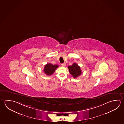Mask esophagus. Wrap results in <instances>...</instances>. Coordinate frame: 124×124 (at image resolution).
I'll use <instances>...</instances> for the list:
<instances>
[{"mask_svg": "<svg viewBox=\"0 0 124 124\" xmlns=\"http://www.w3.org/2000/svg\"><path fill=\"white\" fill-rule=\"evenodd\" d=\"M61 65H62V66L64 67V66H65V65H66V64H65V63H62V64H61Z\"/></svg>", "mask_w": 124, "mask_h": 124, "instance_id": "34e87169", "label": "esophagus"}]
</instances>
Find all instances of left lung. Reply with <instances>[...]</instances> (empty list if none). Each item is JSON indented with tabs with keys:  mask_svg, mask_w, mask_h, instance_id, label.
I'll return each instance as SVG.
<instances>
[{
	"mask_svg": "<svg viewBox=\"0 0 124 124\" xmlns=\"http://www.w3.org/2000/svg\"><path fill=\"white\" fill-rule=\"evenodd\" d=\"M69 72L74 78L79 76L82 73L80 67L77 63H73L72 65L68 66Z\"/></svg>",
	"mask_w": 124,
	"mask_h": 124,
	"instance_id": "1",
	"label": "left lung"
}]
</instances>
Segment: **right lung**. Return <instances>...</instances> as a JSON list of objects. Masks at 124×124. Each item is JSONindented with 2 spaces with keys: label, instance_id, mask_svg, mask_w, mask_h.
Returning <instances> with one entry per match:
<instances>
[{
  "label": "right lung",
  "instance_id": "1",
  "mask_svg": "<svg viewBox=\"0 0 124 124\" xmlns=\"http://www.w3.org/2000/svg\"><path fill=\"white\" fill-rule=\"evenodd\" d=\"M58 67L59 65H52L51 63H47L45 66L44 71L47 75L50 76L55 72V70Z\"/></svg>",
  "mask_w": 124,
  "mask_h": 124
}]
</instances>
